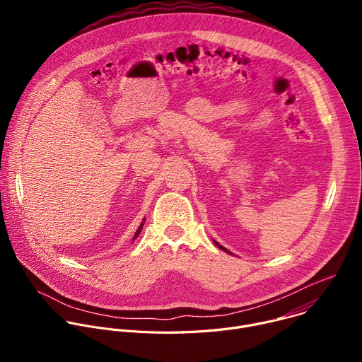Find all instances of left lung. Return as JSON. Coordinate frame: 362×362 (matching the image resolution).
Returning <instances> with one entry per match:
<instances>
[{
    "label": "left lung",
    "mask_w": 362,
    "mask_h": 362,
    "mask_svg": "<svg viewBox=\"0 0 362 362\" xmlns=\"http://www.w3.org/2000/svg\"><path fill=\"white\" fill-rule=\"evenodd\" d=\"M214 243H215V245H216V246H218V247H219V249H222V250H223V252H226V253H230V255H233V253H232V252H230V250H228V249H226V247H223V246H222V245H221V243H218V242H216V240H214Z\"/></svg>",
    "instance_id": "obj_1"
}]
</instances>
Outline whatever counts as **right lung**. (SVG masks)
<instances>
[{
	"label": "right lung",
	"instance_id": "1",
	"mask_svg": "<svg viewBox=\"0 0 362 362\" xmlns=\"http://www.w3.org/2000/svg\"><path fill=\"white\" fill-rule=\"evenodd\" d=\"M143 225H144V219H143V222L140 223V226L137 228V230H136V233H134V236H133V240L140 235V232H141V229H143Z\"/></svg>",
	"mask_w": 362,
	"mask_h": 362
}]
</instances>
